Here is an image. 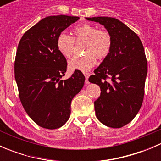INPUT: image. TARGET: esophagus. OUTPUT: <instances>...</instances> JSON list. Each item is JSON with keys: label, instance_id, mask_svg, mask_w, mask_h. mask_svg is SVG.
Wrapping results in <instances>:
<instances>
[{"label": "esophagus", "instance_id": "obj_1", "mask_svg": "<svg viewBox=\"0 0 161 161\" xmlns=\"http://www.w3.org/2000/svg\"><path fill=\"white\" fill-rule=\"evenodd\" d=\"M84 75L86 77V84H89L90 82H89V77H90V74L89 73H84Z\"/></svg>", "mask_w": 161, "mask_h": 161}]
</instances>
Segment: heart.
<instances>
[{"label": "heart", "mask_w": 161, "mask_h": 161, "mask_svg": "<svg viewBox=\"0 0 161 161\" xmlns=\"http://www.w3.org/2000/svg\"><path fill=\"white\" fill-rule=\"evenodd\" d=\"M76 40H86L85 52L82 56H75L69 62L71 70L88 71L97 63V55L103 58L109 53L112 38L107 30H99L96 25L83 23L73 30ZM58 51L65 58H70L75 48V40L67 33L61 32L57 38Z\"/></svg>", "instance_id": "b5f03b06"}]
</instances>
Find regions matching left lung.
I'll use <instances>...</instances> for the list:
<instances>
[{"label": "left lung", "mask_w": 161, "mask_h": 161, "mask_svg": "<svg viewBox=\"0 0 161 161\" xmlns=\"http://www.w3.org/2000/svg\"><path fill=\"white\" fill-rule=\"evenodd\" d=\"M86 19L103 25L112 38L109 53L89 78L101 90L94 102L96 116L104 125L121 128L132 121L143 100L147 75L143 46L137 34L118 19L104 16Z\"/></svg>", "instance_id": "1"}]
</instances>
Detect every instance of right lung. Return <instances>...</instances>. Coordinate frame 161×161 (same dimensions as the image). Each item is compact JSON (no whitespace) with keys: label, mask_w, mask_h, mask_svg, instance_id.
<instances>
[{"label":"right lung","mask_w":161,"mask_h":161,"mask_svg":"<svg viewBox=\"0 0 161 161\" xmlns=\"http://www.w3.org/2000/svg\"><path fill=\"white\" fill-rule=\"evenodd\" d=\"M79 19L62 14L44 18L24 33L18 46L14 78L19 98L31 119L44 129H56L67 122L71 100L85 82L78 70L61 79L67 61L57 47L58 35Z\"/></svg>","instance_id":"right-lung-1"}]
</instances>
